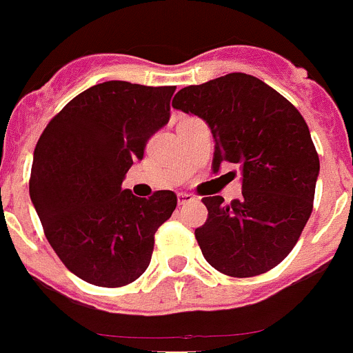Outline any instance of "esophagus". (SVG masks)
Instances as JSON below:
<instances>
[{
  "label": "esophagus",
  "mask_w": 353,
  "mask_h": 353,
  "mask_svg": "<svg viewBox=\"0 0 353 353\" xmlns=\"http://www.w3.org/2000/svg\"><path fill=\"white\" fill-rule=\"evenodd\" d=\"M191 201H194V196L191 193H179V194H177V203H179V205L191 203Z\"/></svg>",
  "instance_id": "obj_1"
}]
</instances>
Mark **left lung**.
I'll list each match as a JSON object with an SVG mask.
<instances>
[{
	"label": "left lung",
	"instance_id": "obj_1",
	"mask_svg": "<svg viewBox=\"0 0 353 353\" xmlns=\"http://www.w3.org/2000/svg\"><path fill=\"white\" fill-rule=\"evenodd\" d=\"M172 107L208 124L215 172L224 162L241 169L238 200H201L208 219L194 236L205 260L232 278L271 271L312 214L319 157L307 122L271 85L241 72L183 88Z\"/></svg>",
	"mask_w": 353,
	"mask_h": 353
}]
</instances>
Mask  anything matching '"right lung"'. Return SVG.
Segmentation results:
<instances>
[{"instance_id": "add662e5", "label": "right lung", "mask_w": 353, "mask_h": 353, "mask_svg": "<svg viewBox=\"0 0 353 353\" xmlns=\"http://www.w3.org/2000/svg\"><path fill=\"white\" fill-rule=\"evenodd\" d=\"M174 91L101 82L68 101L37 141L30 200L51 248L82 281L119 288L150 265L157 229L177 196L167 190L134 196L122 181L169 122Z\"/></svg>"}]
</instances>
